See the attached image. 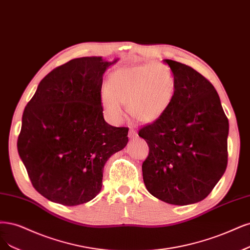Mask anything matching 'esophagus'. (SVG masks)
<instances>
[{"instance_id": "esophagus-1", "label": "esophagus", "mask_w": 250, "mask_h": 250, "mask_svg": "<svg viewBox=\"0 0 250 250\" xmlns=\"http://www.w3.org/2000/svg\"><path fill=\"white\" fill-rule=\"evenodd\" d=\"M129 137H130L131 140H134V139H136V137H137V133H136L134 128L129 129Z\"/></svg>"}]
</instances>
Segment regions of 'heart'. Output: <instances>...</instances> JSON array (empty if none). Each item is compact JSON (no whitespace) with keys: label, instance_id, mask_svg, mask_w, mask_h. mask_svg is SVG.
<instances>
[{"label":"heart","instance_id":"heart-1","mask_svg":"<svg viewBox=\"0 0 250 250\" xmlns=\"http://www.w3.org/2000/svg\"><path fill=\"white\" fill-rule=\"evenodd\" d=\"M102 92L101 103L115 121L123 116L122 104L135 120L156 121L167 113L176 92V82L168 68L161 63L122 67L111 73Z\"/></svg>","mask_w":250,"mask_h":250}]
</instances>
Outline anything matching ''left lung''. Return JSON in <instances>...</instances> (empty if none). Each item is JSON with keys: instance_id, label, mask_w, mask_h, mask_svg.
I'll use <instances>...</instances> for the list:
<instances>
[{"instance_id": "1", "label": "left lung", "mask_w": 250, "mask_h": 250, "mask_svg": "<svg viewBox=\"0 0 250 250\" xmlns=\"http://www.w3.org/2000/svg\"><path fill=\"white\" fill-rule=\"evenodd\" d=\"M163 62L174 74L176 92L167 113L139 131L149 146L143 178L153 196L185 206L206 199L225 174L229 120L206 77L173 60Z\"/></svg>"}]
</instances>
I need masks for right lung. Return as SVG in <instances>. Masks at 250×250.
<instances>
[{"mask_svg": "<svg viewBox=\"0 0 250 250\" xmlns=\"http://www.w3.org/2000/svg\"><path fill=\"white\" fill-rule=\"evenodd\" d=\"M101 57L73 59L50 71L25 106L17 140L34 188L47 200L76 206L101 190L103 167L128 143V128L105 122Z\"/></svg>", "mask_w": 250, "mask_h": 250, "instance_id": "1", "label": "right lung"}]
</instances>
